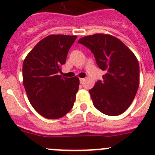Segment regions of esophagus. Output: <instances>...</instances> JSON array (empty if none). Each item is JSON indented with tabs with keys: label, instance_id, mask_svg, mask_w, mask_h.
I'll return each mask as SVG.
<instances>
[{
	"label": "esophagus",
	"instance_id": "obj_1",
	"mask_svg": "<svg viewBox=\"0 0 155 155\" xmlns=\"http://www.w3.org/2000/svg\"><path fill=\"white\" fill-rule=\"evenodd\" d=\"M84 81V78H80V83L81 84V83H83Z\"/></svg>",
	"mask_w": 155,
	"mask_h": 155
}]
</instances>
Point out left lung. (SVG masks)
<instances>
[{"instance_id":"obj_1","label":"left lung","mask_w":155,"mask_h":155,"mask_svg":"<svg viewBox=\"0 0 155 155\" xmlns=\"http://www.w3.org/2000/svg\"><path fill=\"white\" fill-rule=\"evenodd\" d=\"M78 43L94 54L97 65L105 74L89 90L93 105L108 116L124 113L132 103L139 87L137 59L124 42L113 35L94 34L84 36Z\"/></svg>"}]
</instances>
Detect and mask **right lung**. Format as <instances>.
Instances as JSON below:
<instances>
[{
    "instance_id": "add662e5",
    "label": "right lung",
    "mask_w": 155,
    "mask_h": 155,
    "mask_svg": "<svg viewBox=\"0 0 155 155\" xmlns=\"http://www.w3.org/2000/svg\"><path fill=\"white\" fill-rule=\"evenodd\" d=\"M76 35H50L39 41L23 62V84L32 107L46 119L65 116L73 108L79 79L59 75Z\"/></svg>"
}]
</instances>
